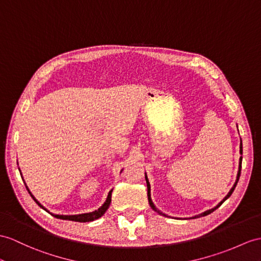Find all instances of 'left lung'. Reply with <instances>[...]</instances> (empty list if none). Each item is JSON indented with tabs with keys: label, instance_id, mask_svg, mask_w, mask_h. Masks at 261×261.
I'll return each mask as SVG.
<instances>
[{
	"label": "left lung",
	"instance_id": "obj_1",
	"mask_svg": "<svg viewBox=\"0 0 261 261\" xmlns=\"http://www.w3.org/2000/svg\"><path fill=\"white\" fill-rule=\"evenodd\" d=\"M239 152H240V155H243V142H241V139H240V150H239ZM241 162H243V156H240V158H239V169H238V174H237V178H236V181H234V184H233V186L231 187V189L229 190V193L227 194V196L225 197L224 199H222L219 204L216 206V207H214V208H212V209H208V211H206V212H204V213H201V214H199V215H197V216H194V217H192L193 219L194 218H199V217H204V216H207V215H209V214H212L213 212H215L216 209H217L222 202H224L226 199H228L230 197V195L232 194V192L234 190V188H236V185H237V182H238V180H239V177H240V170H241ZM145 179H146V184H147V196H148V201H149V205H150V207L154 209V211L156 212V213H158L160 215H162V216H166L167 217V215L166 214H164V213H162L160 209H157L156 208V206L154 205V202H152V200H151V197H150V184H149V181H148V178H147V175H146V173H145Z\"/></svg>",
	"mask_w": 261,
	"mask_h": 261
}]
</instances>
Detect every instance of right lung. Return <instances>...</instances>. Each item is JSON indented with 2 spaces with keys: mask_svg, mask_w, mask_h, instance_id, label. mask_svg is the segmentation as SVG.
I'll list each match as a JSON object with an SVG mask.
<instances>
[{
  "mask_svg": "<svg viewBox=\"0 0 261 261\" xmlns=\"http://www.w3.org/2000/svg\"><path fill=\"white\" fill-rule=\"evenodd\" d=\"M18 170H20V169H18ZM20 171H21V170H20ZM22 179H23V178H22ZM24 184H25V181H24ZM25 186H27V184H25ZM27 189H28L29 194L31 195L32 198L34 199V201L36 202V204L39 205L42 209H44V211H45V212L49 213L45 207H44L43 205H41L40 202L36 200L35 197H34L33 195H32V193L30 192V189L28 188V186H27ZM112 192H113V189L109 193V195H107V198H106L104 204L101 205V206L97 209V211H94V212H92V213H85V214H79V215H56V214H52V213H49V214L52 215V216H54L55 218L63 219V220H72V221H79V222L93 221V220H95V219L100 218L101 216H103V215L106 213L107 209H109V207H110V205H111V201H112Z\"/></svg>",
  "mask_w": 261,
  "mask_h": 261,
  "instance_id": "1",
  "label": "right lung"
}]
</instances>
